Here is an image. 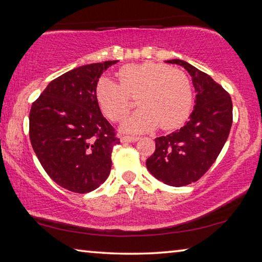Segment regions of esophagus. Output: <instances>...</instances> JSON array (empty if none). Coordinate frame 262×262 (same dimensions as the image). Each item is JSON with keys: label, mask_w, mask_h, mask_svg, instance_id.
I'll return each instance as SVG.
<instances>
[{"label": "esophagus", "mask_w": 262, "mask_h": 262, "mask_svg": "<svg viewBox=\"0 0 262 262\" xmlns=\"http://www.w3.org/2000/svg\"><path fill=\"white\" fill-rule=\"evenodd\" d=\"M121 142H136L140 140L139 136H126V135H122L120 137Z\"/></svg>", "instance_id": "obj_1"}]
</instances>
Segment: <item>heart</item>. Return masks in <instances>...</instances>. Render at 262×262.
<instances>
[{"label":"heart","mask_w":262,"mask_h":262,"mask_svg":"<svg viewBox=\"0 0 262 262\" xmlns=\"http://www.w3.org/2000/svg\"><path fill=\"white\" fill-rule=\"evenodd\" d=\"M119 83L101 77L96 98L101 111L112 121H121L130 111V97H137L140 108L122 123V129L141 133L159 127H179L192 111L193 88L180 70L155 62L123 66L118 70Z\"/></svg>","instance_id":"heart-1"}]
</instances>
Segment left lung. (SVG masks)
<instances>
[{"label": "left lung", "mask_w": 262, "mask_h": 262, "mask_svg": "<svg viewBox=\"0 0 262 262\" xmlns=\"http://www.w3.org/2000/svg\"><path fill=\"white\" fill-rule=\"evenodd\" d=\"M192 76L196 92L194 111L185 125L157 137L156 150L145 164L155 178L181 187L195 183L209 170L228 140L232 125V101L209 75L183 60H168Z\"/></svg>", "instance_id": "8db88e82"}]
</instances>
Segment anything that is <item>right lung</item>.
Wrapping results in <instances>:
<instances>
[{
    "label": "right lung",
    "mask_w": 262,
    "mask_h": 262,
    "mask_svg": "<svg viewBox=\"0 0 262 262\" xmlns=\"http://www.w3.org/2000/svg\"><path fill=\"white\" fill-rule=\"evenodd\" d=\"M118 61L75 68L48 84L30 111V140L43 170L61 187L89 193L107 179L120 140L100 112L96 86Z\"/></svg>",
    "instance_id": "add662e5"
}]
</instances>
